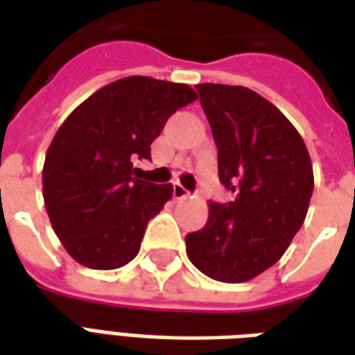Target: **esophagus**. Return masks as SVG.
Wrapping results in <instances>:
<instances>
[{
  "label": "esophagus",
  "instance_id": "obj_1",
  "mask_svg": "<svg viewBox=\"0 0 355 355\" xmlns=\"http://www.w3.org/2000/svg\"><path fill=\"white\" fill-rule=\"evenodd\" d=\"M187 197H189V191L182 183H173V199H187Z\"/></svg>",
  "mask_w": 355,
  "mask_h": 355
}]
</instances>
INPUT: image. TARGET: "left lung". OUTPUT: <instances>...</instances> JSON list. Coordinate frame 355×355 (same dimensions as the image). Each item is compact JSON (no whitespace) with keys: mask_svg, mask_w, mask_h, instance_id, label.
Returning a JSON list of instances; mask_svg holds the SVG:
<instances>
[{"mask_svg":"<svg viewBox=\"0 0 355 355\" xmlns=\"http://www.w3.org/2000/svg\"><path fill=\"white\" fill-rule=\"evenodd\" d=\"M218 148V178L236 193L209 202L205 228L185 236L187 257L212 280L248 282L284 255L304 224L313 166L290 119L255 90L197 85Z\"/></svg>","mask_w":355,"mask_h":355,"instance_id":"1","label":"left lung"}]
</instances>
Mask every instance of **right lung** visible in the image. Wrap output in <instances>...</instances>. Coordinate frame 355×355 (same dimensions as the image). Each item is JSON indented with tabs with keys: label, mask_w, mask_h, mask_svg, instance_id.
<instances>
[{
	"label": "right lung",
	"mask_w": 355,
	"mask_h": 355,
	"mask_svg": "<svg viewBox=\"0 0 355 355\" xmlns=\"http://www.w3.org/2000/svg\"><path fill=\"white\" fill-rule=\"evenodd\" d=\"M197 100L183 83L125 77L90 94L51 139L42 170L44 207L79 265L112 270L133 261L148 220L172 199L170 183L139 178L137 160L168 117Z\"/></svg>",
	"instance_id": "add662e5"
}]
</instances>
